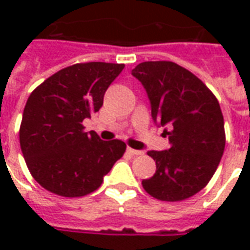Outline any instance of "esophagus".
Returning <instances> with one entry per match:
<instances>
[{"instance_id":"1","label":"esophagus","mask_w":250,"mask_h":250,"mask_svg":"<svg viewBox=\"0 0 250 250\" xmlns=\"http://www.w3.org/2000/svg\"><path fill=\"white\" fill-rule=\"evenodd\" d=\"M127 152H130L131 155H142L143 151L141 150H135V148H131V147H127Z\"/></svg>"}]
</instances>
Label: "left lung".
Masks as SVG:
<instances>
[{
    "instance_id": "8db88e82",
    "label": "left lung",
    "mask_w": 250,
    "mask_h": 250,
    "mask_svg": "<svg viewBox=\"0 0 250 250\" xmlns=\"http://www.w3.org/2000/svg\"><path fill=\"white\" fill-rule=\"evenodd\" d=\"M131 75L146 89L151 116L170 147L147 154L157 163L143 188L161 201H182L208 185L225 148L218 100L191 72L173 62H145Z\"/></svg>"
}]
</instances>
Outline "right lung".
Masks as SVG:
<instances>
[{
    "label": "right lung",
    "mask_w": 250,
    "mask_h": 250,
    "mask_svg": "<svg viewBox=\"0 0 250 250\" xmlns=\"http://www.w3.org/2000/svg\"><path fill=\"white\" fill-rule=\"evenodd\" d=\"M125 64L84 62L64 68L30 93L20 127V145L33 178L48 191L83 197L103 182L125 143L85 132L83 120L103 105L104 93Z\"/></svg>",
    "instance_id": "1"
}]
</instances>
